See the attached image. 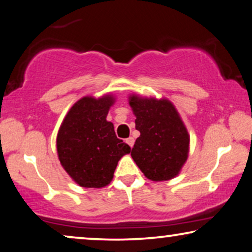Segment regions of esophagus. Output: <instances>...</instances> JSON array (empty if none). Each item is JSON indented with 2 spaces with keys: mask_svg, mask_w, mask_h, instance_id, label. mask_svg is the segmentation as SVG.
<instances>
[{
  "mask_svg": "<svg viewBox=\"0 0 252 252\" xmlns=\"http://www.w3.org/2000/svg\"><path fill=\"white\" fill-rule=\"evenodd\" d=\"M126 142L130 148H133V146H134V139H133V137H128V139L126 140Z\"/></svg>",
  "mask_w": 252,
  "mask_h": 252,
  "instance_id": "esophagus-1",
  "label": "esophagus"
}]
</instances>
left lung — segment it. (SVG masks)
Wrapping results in <instances>:
<instances>
[{
	"label": "left lung",
	"mask_w": 252,
	"mask_h": 252,
	"mask_svg": "<svg viewBox=\"0 0 252 252\" xmlns=\"http://www.w3.org/2000/svg\"><path fill=\"white\" fill-rule=\"evenodd\" d=\"M140 132L130 156L142 173L153 181L177 177L188 158L189 134L184 122L166 98L129 96Z\"/></svg>",
	"instance_id": "left-lung-1"
}]
</instances>
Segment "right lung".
I'll use <instances>...</instances> for the list:
<instances>
[{
  "label": "right lung",
  "mask_w": 252,
  "mask_h": 252,
  "mask_svg": "<svg viewBox=\"0 0 252 252\" xmlns=\"http://www.w3.org/2000/svg\"><path fill=\"white\" fill-rule=\"evenodd\" d=\"M115 98L85 96L65 116L57 134V154L67 174L86 188H102L113 178L117 164L130 147L116 136L106 120Z\"/></svg>",
  "instance_id": "add662e5"
}]
</instances>
